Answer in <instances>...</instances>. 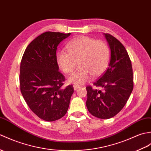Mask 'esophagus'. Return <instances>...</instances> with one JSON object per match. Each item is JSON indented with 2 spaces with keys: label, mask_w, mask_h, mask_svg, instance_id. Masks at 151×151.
Returning a JSON list of instances; mask_svg holds the SVG:
<instances>
[{
  "label": "esophagus",
  "mask_w": 151,
  "mask_h": 151,
  "mask_svg": "<svg viewBox=\"0 0 151 151\" xmlns=\"http://www.w3.org/2000/svg\"><path fill=\"white\" fill-rule=\"evenodd\" d=\"M80 86H78V85H76V84H75L74 86H73V88H74V89L76 91V90H77L78 89L79 87H80Z\"/></svg>",
  "instance_id": "esophagus-1"
}]
</instances>
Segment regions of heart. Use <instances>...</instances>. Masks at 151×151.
<instances>
[{"label":"heart","instance_id":"b5f03b06","mask_svg":"<svg viewBox=\"0 0 151 151\" xmlns=\"http://www.w3.org/2000/svg\"><path fill=\"white\" fill-rule=\"evenodd\" d=\"M68 51L60 50L56 59L58 67L65 74H71L77 66L79 69L70 76L68 82L80 85L90 78H96L106 71L110 60V50L102 40L87 36H80L66 45Z\"/></svg>","mask_w":151,"mask_h":151}]
</instances>
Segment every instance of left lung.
<instances>
[{
    "instance_id": "8db88e82",
    "label": "left lung",
    "mask_w": 151,
    "mask_h": 151,
    "mask_svg": "<svg viewBox=\"0 0 151 151\" xmlns=\"http://www.w3.org/2000/svg\"><path fill=\"white\" fill-rule=\"evenodd\" d=\"M111 50L109 67L100 78L94 83L104 91L86 87V106L94 116L109 119L120 112L133 89V73L131 61L125 47L111 35L104 33Z\"/></svg>"
}]
</instances>
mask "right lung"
I'll list each match as a JSON object with an SVG mask.
<instances>
[{
  "mask_svg": "<svg viewBox=\"0 0 151 151\" xmlns=\"http://www.w3.org/2000/svg\"><path fill=\"white\" fill-rule=\"evenodd\" d=\"M71 33L47 31L31 42L24 52L20 69V87L30 109L47 122L66 114L74 92L72 85L63 88L65 77L56 59L58 45Z\"/></svg>",
  "mask_w": 151,
  "mask_h": 151,
  "instance_id": "1",
  "label": "right lung"
}]
</instances>
